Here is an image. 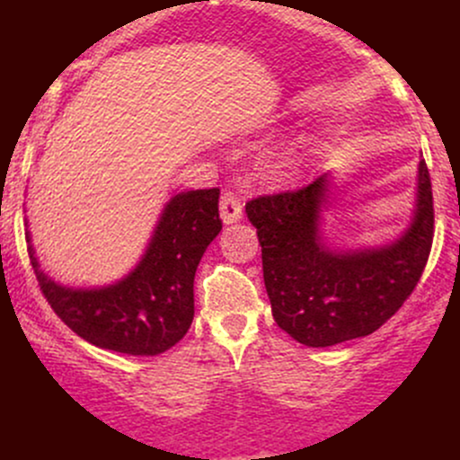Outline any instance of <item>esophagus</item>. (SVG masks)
<instances>
[{
  "label": "esophagus",
  "mask_w": 460,
  "mask_h": 460,
  "mask_svg": "<svg viewBox=\"0 0 460 460\" xmlns=\"http://www.w3.org/2000/svg\"><path fill=\"white\" fill-rule=\"evenodd\" d=\"M242 214H244V209H242V203L240 199H237V194L225 192L223 199H220V218H223V223L225 225L237 223V220H242Z\"/></svg>",
  "instance_id": "esophagus-1"
}]
</instances>
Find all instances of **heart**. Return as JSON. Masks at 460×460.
Returning a JSON list of instances; mask_svg holds the SVG:
<instances>
[{
    "mask_svg": "<svg viewBox=\"0 0 460 460\" xmlns=\"http://www.w3.org/2000/svg\"><path fill=\"white\" fill-rule=\"evenodd\" d=\"M309 155V140H298L292 142L285 149L272 153L266 160V171L268 175L274 179H292L298 175V171L303 168L305 160Z\"/></svg>",
    "mask_w": 460,
    "mask_h": 460,
    "instance_id": "1",
    "label": "heart"
}]
</instances>
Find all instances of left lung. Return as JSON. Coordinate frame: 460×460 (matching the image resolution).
<instances>
[{
	"label": "left lung",
	"mask_w": 460,
	"mask_h": 460,
	"mask_svg": "<svg viewBox=\"0 0 460 460\" xmlns=\"http://www.w3.org/2000/svg\"><path fill=\"white\" fill-rule=\"evenodd\" d=\"M331 172H324L296 192L246 203L261 244L274 322L311 348L335 346L381 329L420 281L435 225L424 160L417 166L411 225L383 246L340 248L326 242L322 220L331 208Z\"/></svg>",
	"instance_id": "1"
}]
</instances>
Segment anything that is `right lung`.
<instances>
[{
	"mask_svg": "<svg viewBox=\"0 0 460 460\" xmlns=\"http://www.w3.org/2000/svg\"><path fill=\"white\" fill-rule=\"evenodd\" d=\"M220 190H188L164 205L134 270L102 288H68L40 268L25 231L31 268L60 320L88 344L134 357L166 352L194 318V272L220 234ZM28 225V223H25Z\"/></svg>",
	"mask_w": 460,
	"mask_h": 460,
	"instance_id": "1",
	"label": "right lung"
}]
</instances>
